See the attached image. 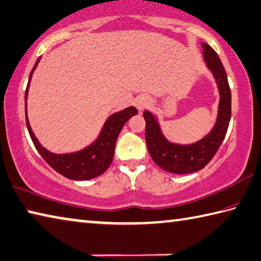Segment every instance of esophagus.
<instances>
[{"label": "esophagus", "instance_id": "1", "mask_svg": "<svg viewBox=\"0 0 261 261\" xmlns=\"http://www.w3.org/2000/svg\"><path fill=\"white\" fill-rule=\"evenodd\" d=\"M149 105H150V100H149V97L145 95H141L135 100V107L140 112H142L145 109V108L149 107Z\"/></svg>", "mask_w": 261, "mask_h": 261}]
</instances>
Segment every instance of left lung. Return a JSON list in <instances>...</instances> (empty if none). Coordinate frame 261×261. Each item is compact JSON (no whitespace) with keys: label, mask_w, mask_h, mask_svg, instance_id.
I'll use <instances>...</instances> for the list:
<instances>
[{"label":"left lung","mask_w":261,"mask_h":261,"mask_svg":"<svg viewBox=\"0 0 261 261\" xmlns=\"http://www.w3.org/2000/svg\"><path fill=\"white\" fill-rule=\"evenodd\" d=\"M201 45L203 47L204 62L213 73L219 91L217 118L208 134L194 143H175L164 135L155 115L147 110L143 112L146 122L145 140L151 158L160 168L173 174H191L204 168L222 145L232 114V96L223 63L209 44L201 43Z\"/></svg>","instance_id":"1"}]
</instances>
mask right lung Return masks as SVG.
Returning <instances> with one entry per match:
<instances>
[{"label":"right lung","instance_id":"1","mask_svg":"<svg viewBox=\"0 0 261 261\" xmlns=\"http://www.w3.org/2000/svg\"><path fill=\"white\" fill-rule=\"evenodd\" d=\"M41 61V57L34 66L33 70L29 75L28 85L24 93V112H26V125L32 137L34 145L38 151V153L43 156L52 168L59 174L73 180H87L95 178L102 175L109 168L115 154V146L118 136L122 127L133 116L137 114L136 108L128 107L126 109L115 112L110 117H108L105 124L102 126L100 134L92 142L90 145L85 146L80 151L71 152V153H53L42 146L31 127L27 116V97L29 84H31L32 76L35 71L38 62Z\"/></svg>","mask_w":261,"mask_h":261}]
</instances>
